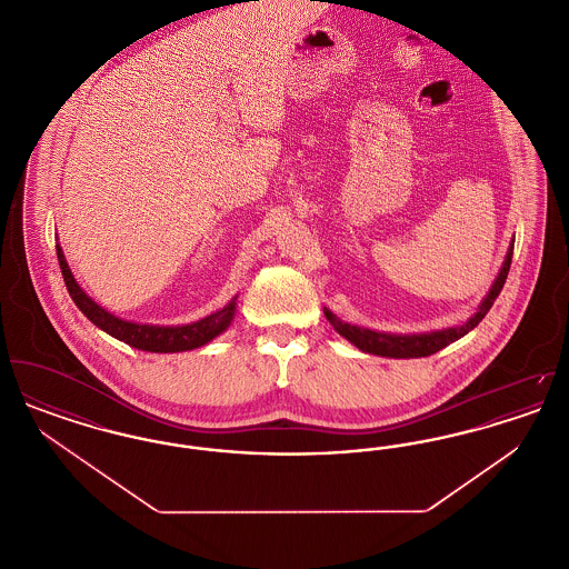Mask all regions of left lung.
Instances as JSON below:
<instances>
[{
    "mask_svg": "<svg viewBox=\"0 0 569 569\" xmlns=\"http://www.w3.org/2000/svg\"><path fill=\"white\" fill-rule=\"evenodd\" d=\"M512 251H515V243L510 244L508 256L503 260V267H501V271L497 274L492 288L488 290L487 298L482 300L478 311L460 326L433 330V332H420V335H390V332H378V330H369V328H360V326L341 322L330 309H325L326 320L332 325V328L341 337H346L350 343H353L360 352L376 353V356H386V358H422V356H431V353L443 350L446 346L455 343L457 339L465 337L469 330H473L476 326L482 322V318L490 311L492 302L497 300L499 292L503 290V283L508 279L510 264H512Z\"/></svg>",
    "mask_w": 569,
    "mask_h": 569,
    "instance_id": "8db88e82",
    "label": "left lung"
}]
</instances>
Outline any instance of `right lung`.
<instances>
[{
  "instance_id": "obj_1",
  "label": "right lung",
  "mask_w": 569,
  "mask_h": 569,
  "mask_svg": "<svg viewBox=\"0 0 569 569\" xmlns=\"http://www.w3.org/2000/svg\"><path fill=\"white\" fill-rule=\"evenodd\" d=\"M57 260L61 267L66 288H68L72 300L77 302V307L87 316V320L93 322L98 328H102L104 332H109L110 337L132 346L136 350H142V352L170 353L196 350V348L213 341L217 335H221L234 318L237 297L216 313H211L198 322H191V325L153 326L128 322V320L112 316L110 311L102 309L96 300H91L82 292L59 244H57Z\"/></svg>"
}]
</instances>
